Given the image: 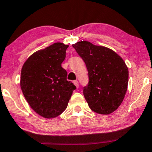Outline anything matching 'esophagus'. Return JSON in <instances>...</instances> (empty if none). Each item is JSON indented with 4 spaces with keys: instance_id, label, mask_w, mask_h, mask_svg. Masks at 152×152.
<instances>
[{
    "instance_id": "obj_1",
    "label": "esophagus",
    "mask_w": 152,
    "mask_h": 152,
    "mask_svg": "<svg viewBox=\"0 0 152 152\" xmlns=\"http://www.w3.org/2000/svg\"><path fill=\"white\" fill-rule=\"evenodd\" d=\"M73 83H74V84H75V86H76L77 88H79V83H78V81L75 80L74 82H73Z\"/></svg>"
}]
</instances>
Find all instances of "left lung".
Here are the masks:
<instances>
[{"mask_svg":"<svg viewBox=\"0 0 152 152\" xmlns=\"http://www.w3.org/2000/svg\"><path fill=\"white\" fill-rule=\"evenodd\" d=\"M88 71L89 83L83 94L90 108L103 115L116 110L125 97L129 69L124 59L113 50L88 41L72 44Z\"/></svg>","mask_w":152,"mask_h":152,"instance_id":"obj_1","label":"left lung"}]
</instances>
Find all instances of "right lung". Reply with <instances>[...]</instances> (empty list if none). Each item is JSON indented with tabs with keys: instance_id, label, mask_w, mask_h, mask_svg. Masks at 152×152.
Listing matches in <instances>:
<instances>
[{
	"instance_id": "obj_1",
	"label": "right lung",
	"mask_w": 152,
	"mask_h": 152,
	"mask_svg": "<svg viewBox=\"0 0 152 152\" xmlns=\"http://www.w3.org/2000/svg\"><path fill=\"white\" fill-rule=\"evenodd\" d=\"M68 45L57 42L37 51L21 69L20 85L31 108L45 118H53L67 108L75 85L67 80L62 67Z\"/></svg>"
}]
</instances>
